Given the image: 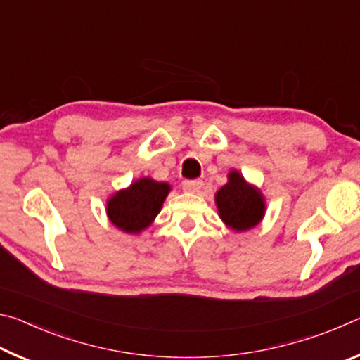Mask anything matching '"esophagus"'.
I'll return each mask as SVG.
<instances>
[{"instance_id":"34e87169","label":"esophagus","mask_w":360,"mask_h":360,"mask_svg":"<svg viewBox=\"0 0 360 360\" xmlns=\"http://www.w3.org/2000/svg\"><path fill=\"white\" fill-rule=\"evenodd\" d=\"M202 187H203L202 179H187L182 182V188H184L186 192H198Z\"/></svg>"}]
</instances>
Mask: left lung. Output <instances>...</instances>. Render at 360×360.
<instances>
[{"label": "left lung", "mask_w": 360, "mask_h": 360, "mask_svg": "<svg viewBox=\"0 0 360 360\" xmlns=\"http://www.w3.org/2000/svg\"><path fill=\"white\" fill-rule=\"evenodd\" d=\"M216 203L222 221L238 231L255 227L264 217L265 203L260 192L236 172L229 174V182L216 193Z\"/></svg>", "instance_id": "left-lung-1"}]
</instances>
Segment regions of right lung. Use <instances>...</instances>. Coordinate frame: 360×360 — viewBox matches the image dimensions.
I'll return each instance as SVG.
<instances>
[{"instance_id":"1","label":"right lung","mask_w":360,"mask_h":360,"mask_svg":"<svg viewBox=\"0 0 360 360\" xmlns=\"http://www.w3.org/2000/svg\"><path fill=\"white\" fill-rule=\"evenodd\" d=\"M168 192L169 186L165 182L143 178L109 200L108 216L120 230L139 233L154 221Z\"/></svg>"}]
</instances>
